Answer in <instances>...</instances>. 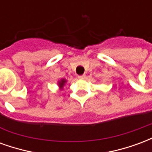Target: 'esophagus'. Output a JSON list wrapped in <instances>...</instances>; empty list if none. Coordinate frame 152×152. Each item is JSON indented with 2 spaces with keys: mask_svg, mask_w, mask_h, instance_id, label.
<instances>
[{
  "mask_svg": "<svg viewBox=\"0 0 152 152\" xmlns=\"http://www.w3.org/2000/svg\"><path fill=\"white\" fill-rule=\"evenodd\" d=\"M78 78L80 80L85 79V78H86V75H80V76H78Z\"/></svg>",
  "mask_w": 152,
  "mask_h": 152,
  "instance_id": "34e87169",
  "label": "esophagus"
}]
</instances>
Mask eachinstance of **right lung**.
Instances as JSON below:
<instances>
[{
	"mask_svg": "<svg viewBox=\"0 0 152 152\" xmlns=\"http://www.w3.org/2000/svg\"><path fill=\"white\" fill-rule=\"evenodd\" d=\"M66 82V80H64V79H62L61 80H60L59 82H58V86H59L60 88L62 89L63 87V86H64V84Z\"/></svg>",
	"mask_w": 152,
	"mask_h": 152,
	"instance_id": "1",
	"label": "right lung"
}]
</instances>
